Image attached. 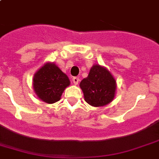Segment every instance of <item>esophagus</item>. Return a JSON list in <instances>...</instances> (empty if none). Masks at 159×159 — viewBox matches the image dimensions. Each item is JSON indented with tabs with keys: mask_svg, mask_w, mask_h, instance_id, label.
Returning <instances> with one entry per match:
<instances>
[{
	"mask_svg": "<svg viewBox=\"0 0 159 159\" xmlns=\"http://www.w3.org/2000/svg\"><path fill=\"white\" fill-rule=\"evenodd\" d=\"M72 81H73V83H74L75 85H77V84H78V82H79V81H80L79 77H74L73 78H72Z\"/></svg>",
	"mask_w": 159,
	"mask_h": 159,
	"instance_id": "34e87169",
	"label": "esophagus"
}]
</instances>
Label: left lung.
Wrapping results in <instances>:
<instances>
[{
    "label": "left lung",
    "instance_id": "left-lung-1",
    "mask_svg": "<svg viewBox=\"0 0 159 159\" xmlns=\"http://www.w3.org/2000/svg\"><path fill=\"white\" fill-rule=\"evenodd\" d=\"M86 102L92 106H104L113 101L116 81L107 68L93 65L87 77L80 82Z\"/></svg>",
    "mask_w": 159,
    "mask_h": 159
}]
</instances>
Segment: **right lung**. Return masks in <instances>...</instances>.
Instances as JSON below:
<instances>
[{
    "mask_svg": "<svg viewBox=\"0 0 159 159\" xmlns=\"http://www.w3.org/2000/svg\"><path fill=\"white\" fill-rule=\"evenodd\" d=\"M69 85L68 77L53 62H46L35 72L33 78L35 94L48 104L58 102L65 88Z\"/></svg>",
    "mask_w": 159,
    "mask_h": 159,
    "instance_id": "add662e5",
    "label": "right lung"
}]
</instances>
